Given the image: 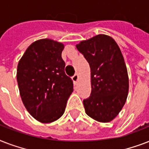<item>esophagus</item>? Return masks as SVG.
Masks as SVG:
<instances>
[{"label":"esophagus","instance_id":"1","mask_svg":"<svg viewBox=\"0 0 149 149\" xmlns=\"http://www.w3.org/2000/svg\"><path fill=\"white\" fill-rule=\"evenodd\" d=\"M72 80H73V82H74L75 84H77V81H78V79H79V77H78V75L77 74H75L73 77H72Z\"/></svg>","mask_w":149,"mask_h":149}]
</instances>
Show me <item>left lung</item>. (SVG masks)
Wrapping results in <instances>:
<instances>
[{
  "label": "left lung",
  "mask_w": 149,
  "mask_h": 149,
  "mask_svg": "<svg viewBox=\"0 0 149 149\" xmlns=\"http://www.w3.org/2000/svg\"><path fill=\"white\" fill-rule=\"evenodd\" d=\"M91 67V93L84 100L85 112L102 123L116 118L125 105L129 80L123 55L111 36L97 35L77 44Z\"/></svg>",
  "instance_id": "obj_1"
}]
</instances>
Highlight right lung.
<instances>
[{"instance_id": "right-lung-1", "label": "right lung", "mask_w": 149, "mask_h": 149, "mask_svg": "<svg viewBox=\"0 0 149 149\" xmlns=\"http://www.w3.org/2000/svg\"><path fill=\"white\" fill-rule=\"evenodd\" d=\"M63 43L49 38L29 45L18 62L17 81L20 96L29 113L46 124L61 118L73 84L65 73Z\"/></svg>"}]
</instances>
